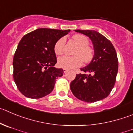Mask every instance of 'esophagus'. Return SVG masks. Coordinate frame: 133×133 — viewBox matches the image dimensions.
<instances>
[{"mask_svg": "<svg viewBox=\"0 0 133 133\" xmlns=\"http://www.w3.org/2000/svg\"><path fill=\"white\" fill-rule=\"evenodd\" d=\"M63 70H64V73H66L68 71V69H64Z\"/></svg>", "mask_w": 133, "mask_h": 133, "instance_id": "34e87169", "label": "esophagus"}]
</instances>
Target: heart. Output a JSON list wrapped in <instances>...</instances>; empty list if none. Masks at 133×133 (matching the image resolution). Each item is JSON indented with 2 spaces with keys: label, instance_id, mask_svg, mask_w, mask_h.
<instances>
[{
  "label": "heart",
  "instance_id": "b5f03b06",
  "mask_svg": "<svg viewBox=\"0 0 133 133\" xmlns=\"http://www.w3.org/2000/svg\"><path fill=\"white\" fill-rule=\"evenodd\" d=\"M78 48L74 52V56H63L58 59V65L64 69H72L79 67L82 64V59L85 62L91 60L93 56V52L91 48L88 46L89 44V38L82 35H75L73 37ZM65 39L64 37L59 38L54 46V52L56 55H60L63 53L65 46Z\"/></svg>",
  "mask_w": 133,
  "mask_h": 133
}]
</instances>
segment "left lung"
Returning <instances> with one entry per match:
<instances>
[{"label":"left lung","mask_w":133,"mask_h":133,"mask_svg":"<svg viewBox=\"0 0 133 133\" xmlns=\"http://www.w3.org/2000/svg\"><path fill=\"white\" fill-rule=\"evenodd\" d=\"M75 31L90 38L94 56L89 65L81 68L83 74H76L75 79L71 82V90L82 101H99L110 95L115 85L118 71L117 53L112 43L98 32L80 29Z\"/></svg>","instance_id":"1"}]
</instances>
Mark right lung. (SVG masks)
Returning <instances> with one entry per match:
<instances>
[{"instance_id": "1", "label": "right lung", "mask_w": 133, "mask_h": 133, "mask_svg": "<svg viewBox=\"0 0 133 133\" xmlns=\"http://www.w3.org/2000/svg\"><path fill=\"white\" fill-rule=\"evenodd\" d=\"M69 31L39 28L22 37L13 59L14 80L22 95L41 98L52 91L56 79L64 74L54 67V44Z\"/></svg>"}]
</instances>
